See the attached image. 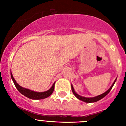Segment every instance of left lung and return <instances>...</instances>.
Wrapping results in <instances>:
<instances>
[{
  "label": "left lung",
  "instance_id": "1",
  "mask_svg": "<svg viewBox=\"0 0 126 126\" xmlns=\"http://www.w3.org/2000/svg\"><path fill=\"white\" fill-rule=\"evenodd\" d=\"M116 80H117V78L115 79V81L113 82V83L112 84V85L111 86V87L110 88H109L107 91H106V92H105V93H102V94H100V95H98V96H95V97H93V98H86V97H83V96H80V95H79L78 94H77V93L75 92L73 85H71V88H72V92H73V94H74V96H75L77 98L79 99V100H81V101H83V102H86V103H92V102H97V101L100 100H101V99L103 98V97H105V96H106L107 94L108 93L110 92V91L112 90V87H113V86L114 85V84H115Z\"/></svg>",
  "mask_w": 126,
  "mask_h": 126
}]
</instances>
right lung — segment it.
Masks as SVG:
<instances>
[{
    "instance_id": "1",
    "label": "right lung",
    "mask_w": 126,
    "mask_h": 126,
    "mask_svg": "<svg viewBox=\"0 0 126 126\" xmlns=\"http://www.w3.org/2000/svg\"><path fill=\"white\" fill-rule=\"evenodd\" d=\"M11 78H12V79H13L14 85H15V86L16 87V88L18 90L19 92L21 93V94H23V95H24L25 96L28 98L33 99V100H41V99L46 98L50 96L51 94H52V93H53V90H54L55 83H53V84L52 85L51 88L49 89L48 90H47V91H46V92H34V91L30 90H29V89L24 88L21 87V86L20 85H19V84L17 83V82L15 81L14 78H13L12 73H11Z\"/></svg>"
}]
</instances>
